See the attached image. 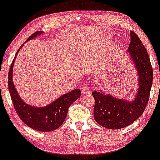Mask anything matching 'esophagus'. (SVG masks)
I'll use <instances>...</instances> for the list:
<instances>
[{"mask_svg": "<svg viewBox=\"0 0 160 160\" xmlns=\"http://www.w3.org/2000/svg\"><path fill=\"white\" fill-rule=\"evenodd\" d=\"M91 88L89 85H84L82 88V92L83 94H89L91 92Z\"/></svg>", "mask_w": 160, "mask_h": 160, "instance_id": "obj_1", "label": "esophagus"}]
</instances>
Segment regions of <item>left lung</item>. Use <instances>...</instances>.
Segmentation results:
<instances>
[{"mask_svg":"<svg viewBox=\"0 0 160 160\" xmlns=\"http://www.w3.org/2000/svg\"><path fill=\"white\" fill-rule=\"evenodd\" d=\"M128 52L138 70L139 85L133 102L118 99L94 91L93 114L98 124L108 129H121L136 121L143 113L149 100L153 82V68L149 56L138 35L131 31V43Z\"/></svg>","mask_w":160,"mask_h":160,"instance_id":"obj_1","label":"left lung"}]
</instances>
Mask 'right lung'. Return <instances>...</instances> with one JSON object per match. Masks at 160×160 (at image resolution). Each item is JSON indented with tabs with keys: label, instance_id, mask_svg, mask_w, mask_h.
<instances>
[{
	"label": "right lung",
	"instance_id": "1",
	"mask_svg": "<svg viewBox=\"0 0 160 160\" xmlns=\"http://www.w3.org/2000/svg\"><path fill=\"white\" fill-rule=\"evenodd\" d=\"M42 32L41 31H37L34 32L25 42L35 38L37 35H41ZM22 46L20 47L15 54V58L11 64L9 71V76H8V86H9V94L12 101L14 108L20 119L32 129L44 132L55 131L64 123L68 114V108L76 99L80 97L81 90L79 89L72 90L71 92L61 96L58 99L55 100V102L46 107H32L26 104L20 98L12 82L13 64L18 52L21 50Z\"/></svg>",
	"mask_w": 160,
	"mask_h": 160
}]
</instances>
